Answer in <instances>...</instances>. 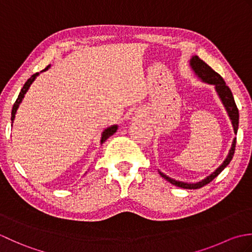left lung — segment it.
Instances as JSON below:
<instances>
[{
    "mask_svg": "<svg viewBox=\"0 0 252 252\" xmlns=\"http://www.w3.org/2000/svg\"><path fill=\"white\" fill-rule=\"evenodd\" d=\"M189 65H190L192 70H194L196 76L199 78L202 82H206L208 84L215 85V89L217 91L219 97H220V99L222 100V103H223L224 107H225V109L227 111V115L229 117V119H231V121H232L234 133L236 134L237 130H238L239 114H238L237 106H236V104H235L232 91L229 90V88L227 87L225 81H224L223 78L220 76V74L213 70V69L210 66H208L207 63L203 61H201L198 56H192L190 58ZM235 146H236V137H235L233 140L231 149H229L226 158L224 159V161L222 162L220 167L217 168L211 174H209L207 178H205L199 182H196V183H186V182L176 181L174 179L169 178L168 175H165L164 173L160 172V171H159V174L161 175L163 179H165L168 182H170L171 184H173V185L178 186V187H181V189H199V187H202L203 185L210 183V182L215 178H217V176L224 170V168H225L226 165L229 162H231V160H232V158L234 156V153H235Z\"/></svg>",
    "mask_w": 252,
    "mask_h": 252,
    "instance_id": "obj_1",
    "label": "left lung"
}]
</instances>
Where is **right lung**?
Here are the masks:
<instances>
[{
	"mask_svg": "<svg viewBox=\"0 0 252 252\" xmlns=\"http://www.w3.org/2000/svg\"><path fill=\"white\" fill-rule=\"evenodd\" d=\"M49 68H50V66H47V67L44 69V70H42V71H45V70H47V69H49ZM37 76H39V72L32 74V76H31L28 80H27V82L24 84L23 89H21L20 93H19V95H18V97H17V99H16L15 104H14V106H13V109H12V126H13V122H14V119H15V115H16V112H17V109H18V107H19V105H20V103H21V100H23V98L25 97V94L27 93V91L29 90L30 85L32 84V82L34 81L35 78H36ZM117 129H118V126H117V125L108 126V127H107V129H105V130L103 131V133H101L100 144H103V143L107 140V138H108L109 136H111L112 134H114V133H116Z\"/></svg>",
	"mask_w": 252,
	"mask_h": 252,
	"instance_id": "add662e5",
	"label": "right lung"
}]
</instances>
